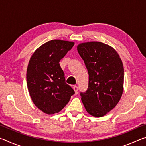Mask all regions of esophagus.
<instances>
[{
	"instance_id": "obj_1",
	"label": "esophagus",
	"mask_w": 146,
	"mask_h": 146,
	"mask_svg": "<svg viewBox=\"0 0 146 146\" xmlns=\"http://www.w3.org/2000/svg\"><path fill=\"white\" fill-rule=\"evenodd\" d=\"M73 90H74V91H75V94H77V93H78V88L77 86H73Z\"/></svg>"
}]
</instances>
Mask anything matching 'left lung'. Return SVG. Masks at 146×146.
Listing matches in <instances>:
<instances>
[{
	"mask_svg": "<svg viewBox=\"0 0 146 146\" xmlns=\"http://www.w3.org/2000/svg\"><path fill=\"white\" fill-rule=\"evenodd\" d=\"M89 75L88 90L80 92L87 112L101 117L114 108L123 93L124 70L118 54L111 47L100 42L77 46Z\"/></svg>",
	"mask_w": 146,
	"mask_h": 146,
	"instance_id": "8db88e82",
	"label": "left lung"
}]
</instances>
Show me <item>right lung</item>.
Masks as SVG:
<instances>
[{"label": "right lung", "mask_w": 146, "mask_h": 146, "mask_svg": "<svg viewBox=\"0 0 146 146\" xmlns=\"http://www.w3.org/2000/svg\"><path fill=\"white\" fill-rule=\"evenodd\" d=\"M74 46L72 42L52 40L35 51L27 69V86L36 107L48 115L57 113L75 91L66 83L60 60Z\"/></svg>", "instance_id": "right-lung-1"}]
</instances>
